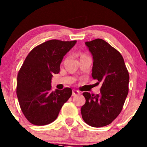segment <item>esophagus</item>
<instances>
[{
    "mask_svg": "<svg viewBox=\"0 0 147 147\" xmlns=\"http://www.w3.org/2000/svg\"><path fill=\"white\" fill-rule=\"evenodd\" d=\"M80 91H77V90L74 89V90H72V96H77V95H79V94H80Z\"/></svg>",
    "mask_w": 147,
    "mask_h": 147,
    "instance_id": "esophagus-1",
    "label": "esophagus"
}]
</instances>
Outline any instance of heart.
I'll return each mask as SVG.
<instances>
[{"instance_id":"1","label":"heart","mask_w":147,"mask_h":147,"mask_svg":"<svg viewBox=\"0 0 147 147\" xmlns=\"http://www.w3.org/2000/svg\"><path fill=\"white\" fill-rule=\"evenodd\" d=\"M86 56V55H85V54H82L81 57H83V56ZM81 57H80V58H81Z\"/></svg>"}]
</instances>
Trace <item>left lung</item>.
<instances>
[{"label":"left lung","instance_id":"left-lung-1","mask_svg":"<svg viewBox=\"0 0 147 147\" xmlns=\"http://www.w3.org/2000/svg\"><path fill=\"white\" fill-rule=\"evenodd\" d=\"M93 59L92 77L101 83L100 93H83L86 102L81 108L88 125L99 128L110 124L121 112L128 93L129 73L123 56L102 39L86 42Z\"/></svg>","mask_w":147,"mask_h":147}]
</instances>
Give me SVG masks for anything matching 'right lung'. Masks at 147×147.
I'll use <instances>...</instances> for the list:
<instances>
[{
    "label": "right lung",
    "instance_id": "1",
    "mask_svg": "<svg viewBox=\"0 0 147 147\" xmlns=\"http://www.w3.org/2000/svg\"><path fill=\"white\" fill-rule=\"evenodd\" d=\"M76 40H51L33 48L17 75V96L24 115L30 123L47 125L57 118L72 95L70 88L51 91V77L58 74L63 56Z\"/></svg>",
    "mask_w": 147,
    "mask_h": 147
}]
</instances>
